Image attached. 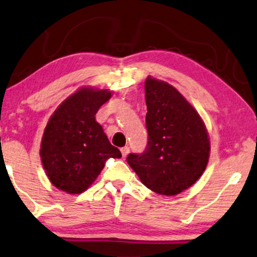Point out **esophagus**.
I'll list each match as a JSON object with an SVG mask.
<instances>
[{
	"instance_id": "1",
	"label": "esophagus",
	"mask_w": 257,
	"mask_h": 257,
	"mask_svg": "<svg viewBox=\"0 0 257 257\" xmlns=\"http://www.w3.org/2000/svg\"><path fill=\"white\" fill-rule=\"evenodd\" d=\"M120 153H121V156L126 157L130 153V148H128V147H123V148L120 149Z\"/></svg>"
}]
</instances>
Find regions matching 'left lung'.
Wrapping results in <instances>:
<instances>
[{
    "label": "left lung",
    "instance_id": "obj_1",
    "mask_svg": "<svg viewBox=\"0 0 257 257\" xmlns=\"http://www.w3.org/2000/svg\"><path fill=\"white\" fill-rule=\"evenodd\" d=\"M145 93L148 142L144 153L130 154L126 161L150 190L178 195L204 173L208 134L195 108L168 83L148 77Z\"/></svg>",
    "mask_w": 257,
    "mask_h": 257
}]
</instances>
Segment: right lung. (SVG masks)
Listing matches in <instances>:
<instances>
[{
    "mask_svg": "<svg viewBox=\"0 0 257 257\" xmlns=\"http://www.w3.org/2000/svg\"><path fill=\"white\" fill-rule=\"evenodd\" d=\"M111 96L108 90L83 87L54 111L44 130L41 158L54 187L68 193L85 191L108 158H120L95 113Z\"/></svg>",
    "mask_w": 257,
    "mask_h": 257,
    "instance_id": "obj_1",
    "label": "right lung"
}]
</instances>
